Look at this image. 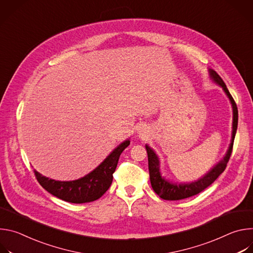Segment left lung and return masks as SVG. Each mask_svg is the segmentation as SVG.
Returning <instances> with one entry per match:
<instances>
[{
    "label": "left lung",
    "instance_id": "left-lung-1",
    "mask_svg": "<svg viewBox=\"0 0 253 253\" xmlns=\"http://www.w3.org/2000/svg\"><path fill=\"white\" fill-rule=\"evenodd\" d=\"M209 76L212 81H214L216 84H218L227 97L229 98L232 109H233V122H232V137H231V143L229 145V148L223 157L222 160H220L217 164H216L213 168H211L205 175H203L201 178H199L196 181L190 182V183H178V182H172L169 181L168 179H165L162 177L160 173V163L159 158L154 152L152 148H150L147 144L145 145V148L147 150L148 155V168H149V175H150V182L151 186L154 190V192L162 199L164 200H180L191 197L193 195H196L203 191L205 188H207L209 185H211L217 177L225 170L226 165L229 161L233 142L237 130V123H238V110L235 101L233 100L231 94L229 93L225 83L221 79V77L216 73V72L212 69H209Z\"/></svg>",
    "mask_w": 253,
    "mask_h": 253
}]
</instances>
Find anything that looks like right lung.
I'll return each mask as SVG.
<instances>
[{
	"mask_svg": "<svg viewBox=\"0 0 253 253\" xmlns=\"http://www.w3.org/2000/svg\"><path fill=\"white\" fill-rule=\"evenodd\" d=\"M129 144V139L121 143L96 169L73 181H57L36 170L34 173L41 186L60 199L71 203L92 202L99 199L111 186L119 157Z\"/></svg>",
	"mask_w": 253,
	"mask_h": 253,
	"instance_id": "obj_1",
	"label": "right lung"
}]
</instances>
